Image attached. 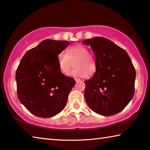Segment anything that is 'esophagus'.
Instances as JSON below:
<instances>
[{
  "instance_id": "obj_1",
  "label": "esophagus",
  "mask_w": 150,
  "mask_h": 150,
  "mask_svg": "<svg viewBox=\"0 0 150 150\" xmlns=\"http://www.w3.org/2000/svg\"><path fill=\"white\" fill-rule=\"evenodd\" d=\"M75 82H79L81 79L79 78H75Z\"/></svg>"
}]
</instances>
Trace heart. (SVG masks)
Wrapping results in <instances>:
<instances>
[{"label": "heart", "instance_id": "b5f03b06", "mask_svg": "<svg viewBox=\"0 0 150 150\" xmlns=\"http://www.w3.org/2000/svg\"><path fill=\"white\" fill-rule=\"evenodd\" d=\"M58 67L63 75L68 76L73 67L71 75L73 77H86L92 75L96 69V62L93 54L88 53L87 47L83 45H75L68 47L65 53L60 52L57 55Z\"/></svg>", "mask_w": 150, "mask_h": 150}]
</instances>
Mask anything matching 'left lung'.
I'll list each match as a JSON object with an SVG mask.
<instances>
[{"mask_svg": "<svg viewBox=\"0 0 150 150\" xmlns=\"http://www.w3.org/2000/svg\"><path fill=\"white\" fill-rule=\"evenodd\" d=\"M95 55L96 69L85 81V98L91 110L103 116L120 112L134 95L136 71L125 50L110 40L95 37L85 40Z\"/></svg>", "mask_w": 150, "mask_h": 150, "instance_id": "1", "label": "left lung"}]
</instances>
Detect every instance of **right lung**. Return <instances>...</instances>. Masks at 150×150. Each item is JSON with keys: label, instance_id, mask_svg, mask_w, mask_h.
<instances>
[{"label": "right lung", "instance_id": "add662e5", "mask_svg": "<svg viewBox=\"0 0 150 150\" xmlns=\"http://www.w3.org/2000/svg\"><path fill=\"white\" fill-rule=\"evenodd\" d=\"M69 44L67 41L45 40L20 61L16 73L18 97L35 116L52 117L65 108L75 82L60 71L57 57Z\"/></svg>", "mask_w": 150, "mask_h": 150}]
</instances>
